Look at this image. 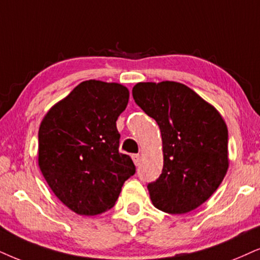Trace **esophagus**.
I'll list each match as a JSON object with an SVG mask.
<instances>
[{
  "instance_id": "obj_1",
  "label": "esophagus",
  "mask_w": 260,
  "mask_h": 260,
  "mask_svg": "<svg viewBox=\"0 0 260 260\" xmlns=\"http://www.w3.org/2000/svg\"><path fill=\"white\" fill-rule=\"evenodd\" d=\"M132 158H133L134 164H136L137 167L139 166V164H140V154L139 153H134L132 156Z\"/></svg>"
}]
</instances>
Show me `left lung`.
Here are the masks:
<instances>
[{
	"instance_id": "obj_1",
	"label": "left lung",
	"mask_w": 260,
	"mask_h": 260,
	"mask_svg": "<svg viewBox=\"0 0 260 260\" xmlns=\"http://www.w3.org/2000/svg\"><path fill=\"white\" fill-rule=\"evenodd\" d=\"M132 94L162 133V174L147 185L152 204L168 213L192 211L213 194L226 174L224 121L215 108L183 84L139 83Z\"/></svg>"
}]
</instances>
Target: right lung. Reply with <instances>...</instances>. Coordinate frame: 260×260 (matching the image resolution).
<instances>
[{
    "label": "right lung",
    "mask_w": 260,
    "mask_h": 260,
    "mask_svg": "<svg viewBox=\"0 0 260 260\" xmlns=\"http://www.w3.org/2000/svg\"><path fill=\"white\" fill-rule=\"evenodd\" d=\"M128 98L122 85L87 80L42 121L39 168L55 196L79 215L113 208L124 181L136 173L132 158L119 151L116 128Z\"/></svg>",
    "instance_id": "1"
}]
</instances>
